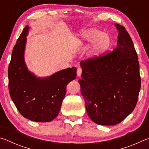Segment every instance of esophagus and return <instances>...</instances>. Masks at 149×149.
Here are the masks:
<instances>
[{"label": "esophagus", "instance_id": "1", "mask_svg": "<svg viewBox=\"0 0 149 149\" xmlns=\"http://www.w3.org/2000/svg\"><path fill=\"white\" fill-rule=\"evenodd\" d=\"M82 74V69L81 68H78L77 70V75L78 77L81 76V75Z\"/></svg>", "mask_w": 149, "mask_h": 149}]
</instances>
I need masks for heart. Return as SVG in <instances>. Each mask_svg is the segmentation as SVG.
<instances>
[{
    "label": "heart",
    "mask_w": 149,
    "mask_h": 149,
    "mask_svg": "<svg viewBox=\"0 0 149 149\" xmlns=\"http://www.w3.org/2000/svg\"><path fill=\"white\" fill-rule=\"evenodd\" d=\"M75 42L77 47L92 43L89 51V57L96 58L108 49L110 44V39L107 34L102 33L100 30L89 28L83 30L79 36L75 39Z\"/></svg>",
    "instance_id": "heart-1"
}]
</instances>
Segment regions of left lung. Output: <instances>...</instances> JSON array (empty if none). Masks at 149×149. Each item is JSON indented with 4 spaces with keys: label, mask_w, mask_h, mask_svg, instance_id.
<instances>
[{
    "label": "left lung",
    "mask_w": 149,
    "mask_h": 149,
    "mask_svg": "<svg viewBox=\"0 0 149 149\" xmlns=\"http://www.w3.org/2000/svg\"><path fill=\"white\" fill-rule=\"evenodd\" d=\"M115 26L116 48L80 62L82 78L78 81L87 114L102 125L118 124L130 114L141 89L139 64L132 38L124 27Z\"/></svg>",
    "instance_id": "left-lung-1"
}]
</instances>
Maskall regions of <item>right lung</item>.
Returning <instances> with one entry per match:
<instances>
[{"label":"right lung","instance_id":"obj_1","mask_svg":"<svg viewBox=\"0 0 149 149\" xmlns=\"http://www.w3.org/2000/svg\"><path fill=\"white\" fill-rule=\"evenodd\" d=\"M29 26L17 39L12 52L8 75L10 95L24 117L37 122L53 120L60 112L66 86L76 77L75 67L57 72L47 77H37L29 72L24 60Z\"/></svg>","mask_w":149,"mask_h":149}]
</instances>
